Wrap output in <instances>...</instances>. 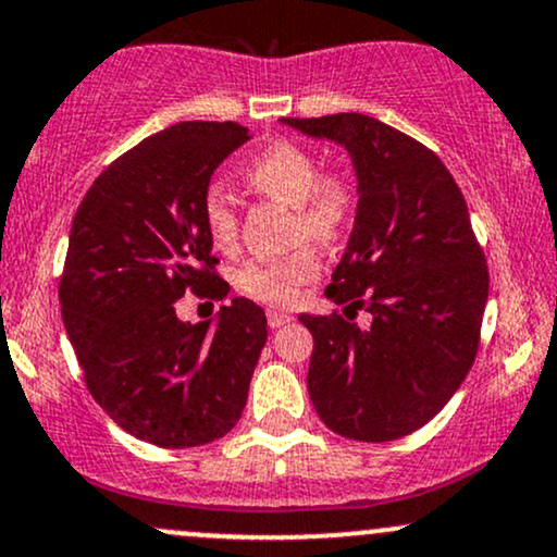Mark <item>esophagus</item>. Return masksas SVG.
I'll list each match as a JSON object with an SVG mask.
<instances>
[{
  "label": "esophagus",
  "mask_w": 557,
  "mask_h": 557,
  "mask_svg": "<svg viewBox=\"0 0 557 557\" xmlns=\"http://www.w3.org/2000/svg\"><path fill=\"white\" fill-rule=\"evenodd\" d=\"M293 317L285 314V311H267V324H270L272 330L283 327V324H290Z\"/></svg>",
  "instance_id": "esophagus-1"
}]
</instances>
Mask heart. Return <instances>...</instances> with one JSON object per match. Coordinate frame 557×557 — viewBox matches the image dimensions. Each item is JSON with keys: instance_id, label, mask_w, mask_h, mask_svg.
<instances>
[{"instance_id": "1", "label": "heart", "mask_w": 557, "mask_h": 557, "mask_svg": "<svg viewBox=\"0 0 557 557\" xmlns=\"http://www.w3.org/2000/svg\"><path fill=\"white\" fill-rule=\"evenodd\" d=\"M246 183L261 196L293 203V240L332 246L354 225L359 190L348 172H322L314 151L293 140H277L246 164ZM201 222L216 248L238 243V201L222 183H209L201 194ZM319 253L304 243L283 259H251L238 270L235 285L246 296L272 306L296 304L304 287L314 283Z\"/></svg>"}]
</instances>
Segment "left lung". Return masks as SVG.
Returning a JSON list of instances; mask_svg holds the SVG:
<instances>
[{"instance_id":"obj_1","label":"left lung","mask_w":557,"mask_h":557,"mask_svg":"<svg viewBox=\"0 0 557 557\" xmlns=\"http://www.w3.org/2000/svg\"><path fill=\"white\" fill-rule=\"evenodd\" d=\"M283 123L343 144L361 194L327 296L373 324L298 317L314 337L311 403L348 440L406 437L443 411L479 350L490 272L463 194L432 149L369 114Z\"/></svg>"}]
</instances>
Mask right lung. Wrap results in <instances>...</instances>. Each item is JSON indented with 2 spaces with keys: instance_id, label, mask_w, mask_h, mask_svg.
Returning <instances> with one entry per match:
<instances>
[{
  "instance_id": "add662e5",
  "label": "right lung",
  "mask_w": 557,
  "mask_h": 557,
  "mask_svg": "<svg viewBox=\"0 0 557 557\" xmlns=\"http://www.w3.org/2000/svg\"><path fill=\"white\" fill-rule=\"evenodd\" d=\"M251 138L238 123H177L144 138L83 196L60 306L88 393L114 424L159 447L207 445L238 424L267 343L261 306L235 298L220 322L185 324V293L222 300L201 194Z\"/></svg>"
}]
</instances>
